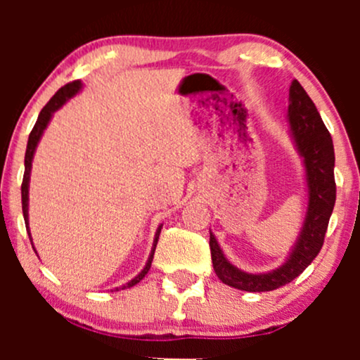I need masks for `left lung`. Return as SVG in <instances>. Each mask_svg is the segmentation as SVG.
I'll use <instances>...</instances> for the list:
<instances>
[{
    "label": "left lung",
    "instance_id": "8db88e82",
    "mask_svg": "<svg viewBox=\"0 0 360 360\" xmlns=\"http://www.w3.org/2000/svg\"><path fill=\"white\" fill-rule=\"evenodd\" d=\"M288 122L296 150L304 164L308 208L298 240L283 266L259 274L238 269L225 257L214 235L210 232V249H212L214 272L221 283L242 291H272L298 278L321 250L328 220L335 205L337 186L333 176L335 152H333L332 137L318 113L315 103L296 79L289 86Z\"/></svg>",
    "mask_w": 360,
    "mask_h": 360
}]
</instances>
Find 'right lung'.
Returning a JSON list of instances; mask_svg holds the SVG:
<instances>
[{
    "mask_svg": "<svg viewBox=\"0 0 360 360\" xmlns=\"http://www.w3.org/2000/svg\"><path fill=\"white\" fill-rule=\"evenodd\" d=\"M82 84L81 81H72L69 82V84H65L64 88H60L57 91L56 94L51 98V101L47 103V105L44 106L42 111H40L39 118H37V123L34 127V130L30 131V137H28V143H27V152H25V174H23V183H22V208H23V218H25V225H27V232H28V237H30V242H32V235H30V229H28V184H30V172H32V160H34V154H35V148L39 146L40 139H42V134L44 130L47 128L49 122H51L52 115L56 113L57 110L62 108V106L65 105L74 94H77L81 91ZM160 229H162V225L157 229L155 232V238H154V247H152V252L150 255H148V260L146 264V267H143L142 271L139 272L137 276H135L134 279L130 281V283L123 284L122 289H127V288H131L135 286V284L140 283L143 278H146V274L150 269L152 266V259H154V252H155V245H157V240H159V235H160ZM118 289V288H117Z\"/></svg>",
    "mask_w": 360,
    "mask_h": 360,
    "instance_id": "1",
    "label": "right lung"
}]
</instances>
